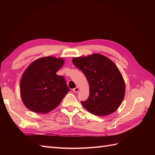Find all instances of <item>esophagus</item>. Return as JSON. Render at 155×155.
<instances>
[{"mask_svg":"<svg viewBox=\"0 0 155 155\" xmlns=\"http://www.w3.org/2000/svg\"><path fill=\"white\" fill-rule=\"evenodd\" d=\"M79 91V87H76V88H74L73 89V92H78Z\"/></svg>","mask_w":155,"mask_h":155,"instance_id":"34e87169","label":"esophagus"}]
</instances>
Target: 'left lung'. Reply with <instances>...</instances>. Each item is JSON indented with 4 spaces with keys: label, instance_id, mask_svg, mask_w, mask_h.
<instances>
[{
    "label": "left lung",
    "instance_id": "left-lung-1",
    "mask_svg": "<svg viewBox=\"0 0 155 155\" xmlns=\"http://www.w3.org/2000/svg\"><path fill=\"white\" fill-rule=\"evenodd\" d=\"M72 63L85 74L89 84V97L81 104L91 113L107 116L122 103L125 84L116 65L105 55L93 54L72 59Z\"/></svg>",
    "mask_w": 155,
    "mask_h": 155
}]
</instances>
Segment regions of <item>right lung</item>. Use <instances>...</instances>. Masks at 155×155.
Instances as JSON below:
<instances>
[{"label": "right lung", "mask_w": 155, "mask_h": 155, "mask_svg": "<svg viewBox=\"0 0 155 155\" xmlns=\"http://www.w3.org/2000/svg\"><path fill=\"white\" fill-rule=\"evenodd\" d=\"M64 60L52 56L33 61L23 73L20 93L23 104L36 113H48L57 107L70 91L65 79L56 74Z\"/></svg>", "instance_id": "right-lung-1"}]
</instances>
